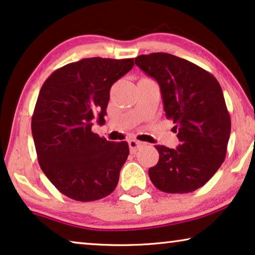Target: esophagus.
<instances>
[{"label":"esophagus","mask_w":255,"mask_h":255,"mask_svg":"<svg viewBox=\"0 0 255 255\" xmlns=\"http://www.w3.org/2000/svg\"><path fill=\"white\" fill-rule=\"evenodd\" d=\"M141 146H142V142L138 141V140H135V139L128 140V147H130V150L132 153L136 152V150H138Z\"/></svg>","instance_id":"obj_1"}]
</instances>
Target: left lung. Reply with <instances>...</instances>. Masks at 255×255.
I'll return each mask as SVG.
<instances>
[{
    "instance_id": "left-lung-1",
    "label": "left lung",
    "mask_w": 255,
    "mask_h": 255,
    "mask_svg": "<svg viewBox=\"0 0 255 255\" xmlns=\"http://www.w3.org/2000/svg\"><path fill=\"white\" fill-rule=\"evenodd\" d=\"M134 62L157 82L165 117L180 141L176 149L155 146L160 157L149 178L165 193L198 190L226 160L231 120L222 88L212 73L175 55H140Z\"/></svg>"
}]
</instances>
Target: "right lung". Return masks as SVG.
I'll list each match as a JSON object with an SVG mask.
<instances>
[{"label": "right lung", "instance_id": "obj_1", "mask_svg": "<svg viewBox=\"0 0 255 255\" xmlns=\"http://www.w3.org/2000/svg\"><path fill=\"white\" fill-rule=\"evenodd\" d=\"M133 65V58H83L54 71L40 90L31 125L39 164L73 200H99L116 189L128 145L92 132V121L105 124L110 88Z\"/></svg>", "mask_w": 255, "mask_h": 255}]
</instances>
